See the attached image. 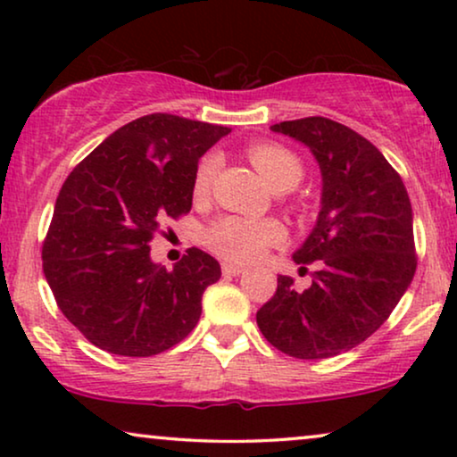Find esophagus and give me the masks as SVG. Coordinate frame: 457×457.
Returning <instances> with one entry per match:
<instances>
[{
    "label": "esophagus",
    "mask_w": 457,
    "mask_h": 457,
    "mask_svg": "<svg viewBox=\"0 0 457 457\" xmlns=\"http://www.w3.org/2000/svg\"><path fill=\"white\" fill-rule=\"evenodd\" d=\"M245 268L239 266V264H230V262H224L222 264V274H227V277H237V274H241Z\"/></svg>",
    "instance_id": "1"
}]
</instances>
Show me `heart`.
<instances>
[{"instance_id":"obj_1","label":"heart","mask_w":457,"mask_h":457,"mask_svg":"<svg viewBox=\"0 0 457 457\" xmlns=\"http://www.w3.org/2000/svg\"><path fill=\"white\" fill-rule=\"evenodd\" d=\"M249 160L266 179V183L277 189H293L303 177L302 162L291 149L277 143H253L247 149ZM218 170V158L214 154L205 155L199 162L195 177H193V195L197 199L210 193L212 180ZM285 239V227L272 218H245L235 214H224L216 218L205 228L204 241L212 252L222 255L230 262H252L266 252V247L277 245Z\"/></svg>"}]
</instances>
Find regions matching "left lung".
<instances>
[{
	"instance_id": "1",
	"label": "left lung",
	"mask_w": 457,
	"mask_h": 457,
	"mask_svg": "<svg viewBox=\"0 0 457 457\" xmlns=\"http://www.w3.org/2000/svg\"><path fill=\"white\" fill-rule=\"evenodd\" d=\"M310 147L322 174L318 220L297 264L320 260L305 291L278 277L255 314L262 335L299 360L333 358L380 328L414 278L411 204L403 180L370 141L322 116L272 124Z\"/></svg>"
}]
</instances>
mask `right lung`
<instances>
[{
    "instance_id": "add662e5",
    "label": "right lung",
    "mask_w": 457,
    "mask_h": 457,
    "mask_svg": "<svg viewBox=\"0 0 457 457\" xmlns=\"http://www.w3.org/2000/svg\"><path fill=\"white\" fill-rule=\"evenodd\" d=\"M228 133L172 114L141 116L68 174L43 243V272L62 314L96 347L147 358L195 328L220 264L191 247L166 270L149 241L166 218L191 210L197 162Z\"/></svg>"
}]
</instances>
